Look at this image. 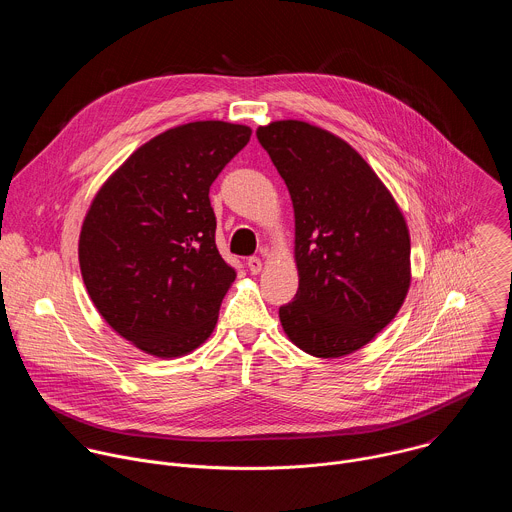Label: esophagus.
<instances>
[{"mask_svg":"<svg viewBox=\"0 0 512 512\" xmlns=\"http://www.w3.org/2000/svg\"><path fill=\"white\" fill-rule=\"evenodd\" d=\"M247 267H249V271H251L253 275H257V273H261V269H263V261H261L259 257H249V259H247Z\"/></svg>","mask_w":512,"mask_h":512,"instance_id":"esophagus-1","label":"esophagus"}]
</instances>
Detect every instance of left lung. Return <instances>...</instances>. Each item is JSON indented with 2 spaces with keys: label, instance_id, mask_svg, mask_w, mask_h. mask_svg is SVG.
Listing matches in <instances>:
<instances>
[{
  "label": "left lung",
  "instance_id": "obj_1",
  "mask_svg": "<svg viewBox=\"0 0 512 512\" xmlns=\"http://www.w3.org/2000/svg\"><path fill=\"white\" fill-rule=\"evenodd\" d=\"M257 139L283 178L296 218L298 294L279 308L287 338L318 358L369 344L411 285L405 216L375 170L342 137L298 119Z\"/></svg>",
  "mask_w": 512,
  "mask_h": 512
}]
</instances>
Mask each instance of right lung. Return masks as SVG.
<instances>
[{"mask_svg": "<svg viewBox=\"0 0 512 512\" xmlns=\"http://www.w3.org/2000/svg\"><path fill=\"white\" fill-rule=\"evenodd\" d=\"M251 127L192 121L145 141L95 194L79 237L103 320L145 354L176 358L214 330L237 273L216 249L210 184Z\"/></svg>", "mask_w": 512, "mask_h": 512, "instance_id": "right-lung-1", "label": "right lung"}]
</instances>
